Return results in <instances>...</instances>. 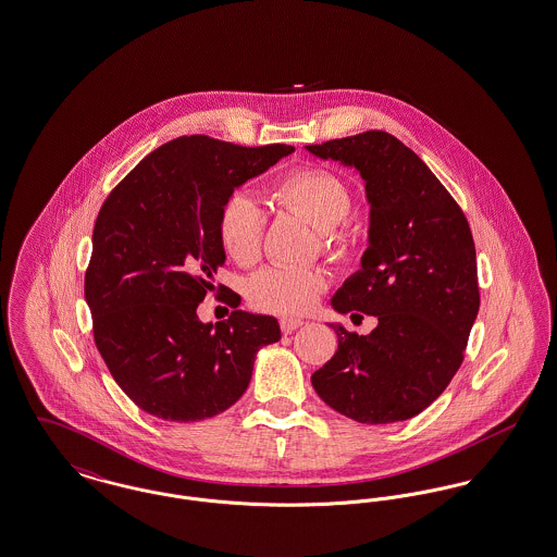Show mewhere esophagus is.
Listing matches in <instances>:
<instances>
[{"mask_svg":"<svg viewBox=\"0 0 557 557\" xmlns=\"http://www.w3.org/2000/svg\"><path fill=\"white\" fill-rule=\"evenodd\" d=\"M300 325H305V321H302V319L284 318L280 321V327H282V332H284V334H292V332H294V330H298Z\"/></svg>","mask_w":557,"mask_h":557,"instance_id":"esophagus-1","label":"esophagus"}]
</instances>
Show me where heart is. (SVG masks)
<instances>
[{
	"label": "heart",
	"instance_id": "obj_1",
	"mask_svg": "<svg viewBox=\"0 0 557 557\" xmlns=\"http://www.w3.org/2000/svg\"><path fill=\"white\" fill-rule=\"evenodd\" d=\"M271 196L282 209L305 216L321 230L323 248L334 261L348 263L359 257L363 232L348 216L352 191L343 175L321 164H302L277 177ZM265 225V211L259 202L244 191H234L219 211L216 236L234 263L250 267L261 259ZM327 284V275L319 269L273 265L252 275L246 296L252 307L267 313L302 315L315 307Z\"/></svg>",
	"mask_w": 557,
	"mask_h": 557
}]
</instances>
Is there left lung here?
Returning <instances> with one entry per match:
<instances>
[{
    "instance_id": "left-lung-1",
    "label": "left lung",
    "mask_w": 557,
    "mask_h": 557,
    "mask_svg": "<svg viewBox=\"0 0 557 557\" xmlns=\"http://www.w3.org/2000/svg\"><path fill=\"white\" fill-rule=\"evenodd\" d=\"M307 150L352 164L366 180L370 246L332 305L350 319H377L368 336L332 323L338 350L311 384L355 422L409 420L443 395L466 357L480 307L468 219L424 160L391 133L371 129Z\"/></svg>"
}]
</instances>
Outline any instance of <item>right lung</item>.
Wrapping results in <instances>:
<instances>
[{
    "mask_svg": "<svg viewBox=\"0 0 557 557\" xmlns=\"http://www.w3.org/2000/svg\"><path fill=\"white\" fill-rule=\"evenodd\" d=\"M294 152L184 135L150 152L108 194L94 225L85 300L94 341L121 391L166 422L223 413L248 388L255 355L282 338L277 319L232 311L202 323L207 292L239 305L212 277L225 263L216 236L223 202Z\"/></svg>",
    "mask_w": 557,
    "mask_h": 557,
    "instance_id": "right-lung-1",
    "label": "right lung"
}]
</instances>
